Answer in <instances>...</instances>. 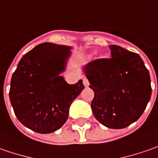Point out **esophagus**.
Masks as SVG:
<instances>
[{
    "instance_id": "esophagus-1",
    "label": "esophagus",
    "mask_w": 158,
    "mask_h": 158,
    "mask_svg": "<svg viewBox=\"0 0 158 158\" xmlns=\"http://www.w3.org/2000/svg\"><path fill=\"white\" fill-rule=\"evenodd\" d=\"M83 84H84V85L85 86V87H88L89 86V80L86 79V78H84L83 79Z\"/></svg>"
}]
</instances>
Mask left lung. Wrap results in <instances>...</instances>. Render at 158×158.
Returning a JSON list of instances; mask_svg holds the SVG:
<instances>
[{
	"instance_id": "8db88e82",
	"label": "left lung",
	"mask_w": 158,
	"mask_h": 158,
	"mask_svg": "<svg viewBox=\"0 0 158 158\" xmlns=\"http://www.w3.org/2000/svg\"><path fill=\"white\" fill-rule=\"evenodd\" d=\"M110 58L96 59L83 67L94 98V115L105 127L124 128L136 122L151 96L150 73L137 53L109 45Z\"/></svg>"
}]
</instances>
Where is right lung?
<instances>
[{
	"label": "right lung",
	"instance_id": "1",
	"mask_svg": "<svg viewBox=\"0 0 158 158\" xmlns=\"http://www.w3.org/2000/svg\"><path fill=\"white\" fill-rule=\"evenodd\" d=\"M73 47L43 43L27 52L10 82L9 99L15 114L25 127L49 134L66 122L69 108L85 86L82 79L68 84L60 75Z\"/></svg>",
	"mask_w": 158,
	"mask_h": 158
}]
</instances>
